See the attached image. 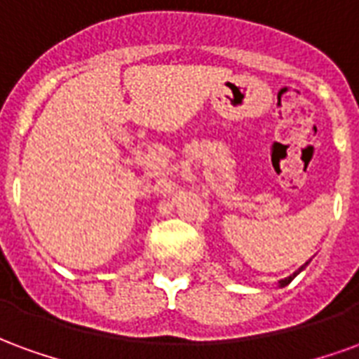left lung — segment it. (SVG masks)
Listing matches in <instances>:
<instances>
[{"instance_id": "1", "label": "left lung", "mask_w": 359, "mask_h": 359, "mask_svg": "<svg viewBox=\"0 0 359 359\" xmlns=\"http://www.w3.org/2000/svg\"><path fill=\"white\" fill-rule=\"evenodd\" d=\"M308 264H309V262H306V264L302 265L300 269H298V271H294V273H292V275H290V277H286V278H283V280H278V286H280V288H283V286L290 285V280H292V278L296 277V275H298V273H300V271H304V267H306V265H308Z\"/></svg>"}]
</instances>
